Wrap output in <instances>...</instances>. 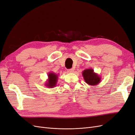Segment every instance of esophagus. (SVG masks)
Wrapping results in <instances>:
<instances>
[{"mask_svg":"<svg viewBox=\"0 0 135 135\" xmlns=\"http://www.w3.org/2000/svg\"><path fill=\"white\" fill-rule=\"evenodd\" d=\"M74 69H68V73H74Z\"/></svg>","mask_w":135,"mask_h":135,"instance_id":"esophagus-1","label":"esophagus"}]
</instances>
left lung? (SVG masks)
I'll return each mask as SVG.
<instances>
[{
    "mask_svg": "<svg viewBox=\"0 0 135 135\" xmlns=\"http://www.w3.org/2000/svg\"><path fill=\"white\" fill-rule=\"evenodd\" d=\"M82 75L85 83L89 85H96L101 81V77L94 72L92 69H85L83 71Z\"/></svg>",
    "mask_w": 135,
    "mask_h": 135,
    "instance_id": "left-lung-1",
    "label": "left lung"
}]
</instances>
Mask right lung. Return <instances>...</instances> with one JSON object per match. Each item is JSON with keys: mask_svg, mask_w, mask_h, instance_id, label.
<instances>
[{"mask_svg": "<svg viewBox=\"0 0 135 135\" xmlns=\"http://www.w3.org/2000/svg\"><path fill=\"white\" fill-rule=\"evenodd\" d=\"M48 78L47 81H46L45 85L48 88H54L55 87L57 82L58 80V74H55L53 72H50L48 74Z\"/></svg>", "mask_w": 135, "mask_h": 135, "instance_id": "1", "label": "right lung"}]
</instances>
